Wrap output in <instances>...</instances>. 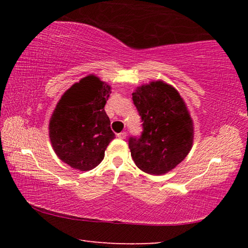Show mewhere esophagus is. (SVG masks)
<instances>
[{"label": "esophagus", "instance_id": "esophagus-1", "mask_svg": "<svg viewBox=\"0 0 248 248\" xmlns=\"http://www.w3.org/2000/svg\"><path fill=\"white\" fill-rule=\"evenodd\" d=\"M117 137H118L119 139L124 140V139H125V137H127V133H125V132H120V133L117 134Z\"/></svg>", "mask_w": 248, "mask_h": 248}]
</instances>
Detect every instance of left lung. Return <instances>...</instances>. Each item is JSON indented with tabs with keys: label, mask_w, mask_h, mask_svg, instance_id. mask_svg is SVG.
<instances>
[{
	"label": "left lung",
	"mask_w": 248,
	"mask_h": 248,
	"mask_svg": "<svg viewBox=\"0 0 248 248\" xmlns=\"http://www.w3.org/2000/svg\"><path fill=\"white\" fill-rule=\"evenodd\" d=\"M132 99L143 123L142 136L129 140L133 161L146 174L169 173L194 143V121L187 105L179 92L162 79L138 86Z\"/></svg>",
	"instance_id": "obj_1"
}]
</instances>
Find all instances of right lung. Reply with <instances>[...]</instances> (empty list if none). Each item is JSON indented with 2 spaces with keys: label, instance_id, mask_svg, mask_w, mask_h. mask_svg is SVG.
Returning <instances> with one entry per match:
<instances>
[{
  "label": "right lung",
  "instance_id": "1",
  "mask_svg": "<svg viewBox=\"0 0 248 248\" xmlns=\"http://www.w3.org/2000/svg\"><path fill=\"white\" fill-rule=\"evenodd\" d=\"M111 86L95 74L74 83L57 103L49 121V138L57 156L86 171L104 159L115 133L105 111Z\"/></svg>",
  "mask_w": 248,
  "mask_h": 248
}]
</instances>
